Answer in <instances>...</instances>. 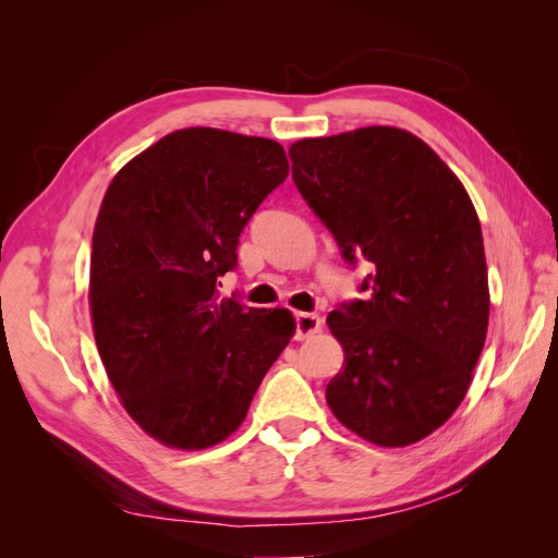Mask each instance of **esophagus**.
Instances as JSON below:
<instances>
[{"mask_svg": "<svg viewBox=\"0 0 558 558\" xmlns=\"http://www.w3.org/2000/svg\"><path fill=\"white\" fill-rule=\"evenodd\" d=\"M320 330V318L310 312L295 314V340H307L314 332Z\"/></svg>", "mask_w": 558, "mask_h": 558, "instance_id": "34e87169", "label": "esophagus"}]
</instances>
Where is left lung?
Instances as JSON below:
<instances>
[{"label":"left lung","mask_w":558,"mask_h":558,"mask_svg":"<svg viewBox=\"0 0 558 558\" xmlns=\"http://www.w3.org/2000/svg\"><path fill=\"white\" fill-rule=\"evenodd\" d=\"M293 181L342 258L369 263L356 298L328 314L344 367L326 386L332 414L379 447L440 428L468 393L488 328L475 207L414 134L361 128L300 140Z\"/></svg>","instance_id":"8db88e82"}]
</instances>
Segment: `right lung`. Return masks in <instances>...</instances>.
Returning a JSON list of instances; mask_svg holds the SVG:
<instances>
[{"instance_id": "1", "label": "right lung", "mask_w": 558, "mask_h": 558, "mask_svg": "<svg viewBox=\"0 0 558 558\" xmlns=\"http://www.w3.org/2000/svg\"><path fill=\"white\" fill-rule=\"evenodd\" d=\"M286 177L277 142L189 128L107 189L90 258L95 342L128 414L167 447L205 449L238 430L291 342V312L218 293L242 230Z\"/></svg>"}]
</instances>
